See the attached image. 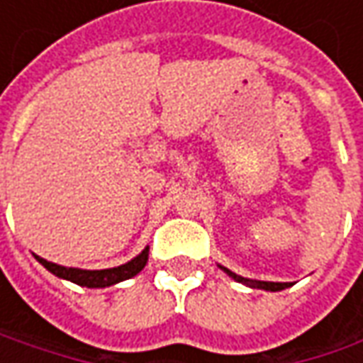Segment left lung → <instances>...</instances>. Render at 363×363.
Here are the masks:
<instances>
[{
  "label": "left lung",
  "instance_id": "left-lung-1",
  "mask_svg": "<svg viewBox=\"0 0 363 363\" xmlns=\"http://www.w3.org/2000/svg\"><path fill=\"white\" fill-rule=\"evenodd\" d=\"M222 271L226 272L228 277H232L236 283H242V285H248V286H255V289H264V291H283L286 286H291L289 283H271V281H250V279H244L240 274H236V272L228 271L226 267H220Z\"/></svg>",
  "mask_w": 363,
  "mask_h": 363
}]
</instances>
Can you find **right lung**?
Segmentation results:
<instances>
[{"instance_id": "obj_1", "label": "right lung", "mask_w": 363, "mask_h": 363, "mask_svg": "<svg viewBox=\"0 0 363 363\" xmlns=\"http://www.w3.org/2000/svg\"><path fill=\"white\" fill-rule=\"evenodd\" d=\"M38 262L42 267H46L52 274L60 277V279H66L70 283H77L80 286H89V289H103V286L117 285L121 281H127L135 277L137 272L143 271V267L147 264V258H149V246H145V250L141 255L121 264V267H115V269H103V271H84V269H68V267H60L56 262H48L46 258L35 257Z\"/></svg>"}]
</instances>
